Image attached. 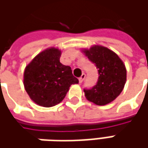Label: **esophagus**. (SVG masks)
Returning a JSON list of instances; mask_svg holds the SVG:
<instances>
[{
	"mask_svg": "<svg viewBox=\"0 0 148 148\" xmlns=\"http://www.w3.org/2000/svg\"><path fill=\"white\" fill-rule=\"evenodd\" d=\"M85 77H86V74H85V73H82V76H81V77L79 78V82L80 83L82 82V81L85 79Z\"/></svg>",
	"mask_w": 148,
	"mask_h": 148,
	"instance_id": "1",
	"label": "esophagus"
}]
</instances>
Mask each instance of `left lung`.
<instances>
[{
	"label": "left lung",
	"instance_id": "left-lung-1",
	"mask_svg": "<svg viewBox=\"0 0 148 148\" xmlns=\"http://www.w3.org/2000/svg\"><path fill=\"white\" fill-rule=\"evenodd\" d=\"M98 69V81L91 88H85L86 99L95 105H105L115 99L126 82V68L116 53L102 46L83 51Z\"/></svg>",
	"mask_w": 148,
	"mask_h": 148
}]
</instances>
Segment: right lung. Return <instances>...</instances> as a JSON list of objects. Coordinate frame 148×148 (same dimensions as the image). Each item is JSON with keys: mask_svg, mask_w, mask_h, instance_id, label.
Masks as SVG:
<instances>
[{"mask_svg": "<svg viewBox=\"0 0 148 148\" xmlns=\"http://www.w3.org/2000/svg\"><path fill=\"white\" fill-rule=\"evenodd\" d=\"M61 51L49 49L38 54L26 66L24 86L38 105L52 107L65 98L72 84L79 82L69 66L60 62Z\"/></svg>", "mask_w": 148, "mask_h": 148, "instance_id": "obj_1", "label": "right lung"}]
</instances>
